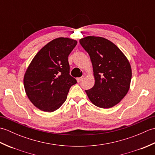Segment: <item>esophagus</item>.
<instances>
[{
  "label": "esophagus",
  "instance_id": "esophagus-1",
  "mask_svg": "<svg viewBox=\"0 0 155 155\" xmlns=\"http://www.w3.org/2000/svg\"><path fill=\"white\" fill-rule=\"evenodd\" d=\"M84 77V76H82V77H79V78H77V82H78V83H80V82H81L82 80L83 79Z\"/></svg>",
  "mask_w": 155,
  "mask_h": 155
}]
</instances>
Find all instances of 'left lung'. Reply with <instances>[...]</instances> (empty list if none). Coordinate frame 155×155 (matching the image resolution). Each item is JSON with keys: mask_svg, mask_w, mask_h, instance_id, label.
<instances>
[{"mask_svg": "<svg viewBox=\"0 0 155 155\" xmlns=\"http://www.w3.org/2000/svg\"><path fill=\"white\" fill-rule=\"evenodd\" d=\"M80 44L89 54L95 83L87 96L95 106L103 108L114 107L129 90L132 71L129 62L116 45L98 37H84Z\"/></svg>", "mask_w": 155, "mask_h": 155, "instance_id": "left-lung-1", "label": "left lung"}]
</instances>
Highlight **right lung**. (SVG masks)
<instances>
[{"label":"right lung","instance_id":"add662e5","mask_svg":"<svg viewBox=\"0 0 155 155\" xmlns=\"http://www.w3.org/2000/svg\"><path fill=\"white\" fill-rule=\"evenodd\" d=\"M77 42L55 38L41 49L32 59L24 77L29 100L36 107L53 112L64 103L70 88L77 83L70 75L68 57Z\"/></svg>","mask_w":155,"mask_h":155}]
</instances>
